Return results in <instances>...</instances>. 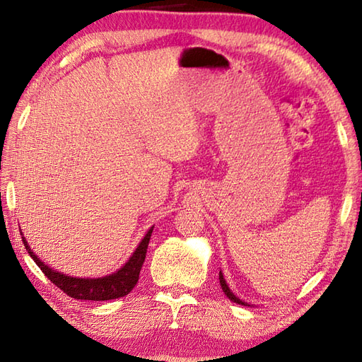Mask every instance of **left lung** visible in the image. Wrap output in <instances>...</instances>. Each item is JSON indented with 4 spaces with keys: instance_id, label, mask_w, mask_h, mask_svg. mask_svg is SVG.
<instances>
[{
    "instance_id": "left-lung-1",
    "label": "left lung",
    "mask_w": 362,
    "mask_h": 362,
    "mask_svg": "<svg viewBox=\"0 0 362 362\" xmlns=\"http://www.w3.org/2000/svg\"><path fill=\"white\" fill-rule=\"evenodd\" d=\"M219 283H221V288H222V291H224V294H226L230 300H232V302H235V303H240V305H245V303L243 302V300L238 298V297L233 294V292L228 289L227 283H226V280H224V276H222V274H221V272H219Z\"/></svg>"
}]
</instances>
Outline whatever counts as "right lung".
<instances>
[{"instance_id":"1","label":"right lung","mask_w":362,"mask_h":362,"mask_svg":"<svg viewBox=\"0 0 362 362\" xmlns=\"http://www.w3.org/2000/svg\"><path fill=\"white\" fill-rule=\"evenodd\" d=\"M153 227L149 230L146 236L141 240L134 255L129 258L127 263L122 266L118 272H115L109 276H103V279H74V276H68L65 274H60L57 271H52L49 266L43 264L40 259L34 255V252L29 249L25 238L21 236L23 244L28 250V253L37 263V266L42 269V272L48 276L51 283L56 284L57 288L62 289L66 296L78 300H113L127 296L138 281L140 276L141 266L146 258V250H148V244L151 240Z\"/></svg>"}]
</instances>
